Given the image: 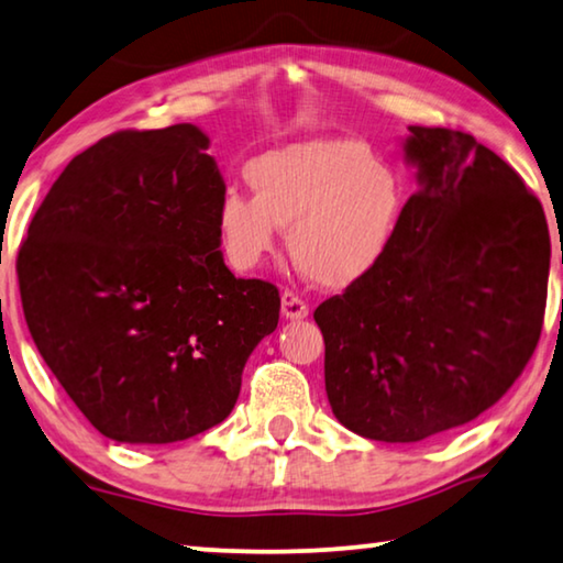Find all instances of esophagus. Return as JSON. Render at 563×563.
I'll list each match as a JSON object with an SVG mask.
<instances>
[{"mask_svg": "<svg viewBox=\"0 0 563 563\" xmlns=\"http://www.w3.org/2000/svg\"><path fill=\"white\" fill-rule=\"evenodd\" d=\"M282 314H284V319H291V321L307 319L309 307H307V301L299 299L294 291H284L282 294Z\"/></svg>", "mask_w": 563, "mask_h": 563, "instance_id": "esophagus-1", "label": "esophagus"}]
</instances>
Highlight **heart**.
I'll use <instances>...</instances> for the list:
<instances>
[{
    "label": "heart",
    "mask_w": 563,
    "mask_h": 563,
    "mask_svg": "<svg viewBox=\"0 0 563 563\" xmlns=\"http://www.w3.org/2000/svg\"><path fill=\"white\" fill-rule=\"evenodd\" d=\"M254 197L229 189L217 205V234L236 269H256L279 229L307 279L349 287L382 262L404 207L391 164L358 140H309L272 150L246 167Z\"/></svg>",
    "instance_id": "obj_1"
}]
</instances>
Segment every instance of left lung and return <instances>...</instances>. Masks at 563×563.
I'll return each mask as SVG.
<instances>
[{"label": "left lung", "instance_id": "1", "mask_svg": "<svg viewBox=\"0 0 563 563\" xmlns=\"http://www.w3.org/2000/svg\"><path fill=\"white\" fill-rule=\"evenodd\" d=\"M404 159L419 191L382 262L314 311L331 411L389 444L462 427L509 391L539 342L551 262L541 201L472 134L409 126Z\"/></svg>", "mask_w": 563, "mask_h": 563}]
</instances>
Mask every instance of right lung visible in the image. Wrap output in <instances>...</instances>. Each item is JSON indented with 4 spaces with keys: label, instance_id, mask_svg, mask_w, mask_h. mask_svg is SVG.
<instances>
[{
    "label": "right lung",
    "instance_id": "obj_1",
    "mask_svg": "<svg viewBox=\"0 0 563 563\" xmlns=\"http://www.w3.org/2000/svg\"><path fill=\"white\" fill-rule=\"evenodd\" d=\"M195 124L117 132L74 156L16 256L24 319L107 439L172 444L232 413L279 291L227 269L224 179Z\"/></svg>",
    "mask_w": 563,
    "mask_h": 563
}]
</instances>
